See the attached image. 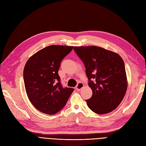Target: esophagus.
Here are the masks:
<instances>
[{"mask_svg":"<svg viewBox=\"0 0 146 146\" xmlns=\"http://www.w3.org/2000/svg\"><path fill=\"white\" fill-rule=\"evenodd\" d=\"M83 87H84V84L82 82H78L77 86H76V89L78 91H79L81 90Z\"/></svg>","mask_w":146,"mask_h":146,"instance_id":"esophagus-1","label":"esophagus"}]
</instances>
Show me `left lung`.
Wrapping results in <instances>:
<instances>
[{"label": "left lung", "instance_id": "left-lung-1", "mask_svg": "<svg viewBox=\"0 0 146 146\" xmlns=\"http://www.w3.org/2000/svg\"><path fill=\"white\" fill-rule=\"evenodd\" d=\"M86 67L92 96L86 100L91 110L106 114L119 105L127 84L124 61L117 53L99 46H74Z\"/></svg>", "mask_w": 146, "mask_h": 146}]
</instances>
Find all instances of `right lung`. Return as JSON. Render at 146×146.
I'll return each mask as SVG.
<instances>
[{
	"instance_id": "right-lung-1",
	"label": "right lung",
	"mask_w": 146,
	"mask_h": 146,
	"mask_svg": "<svg viewBox=\"0 0 146 146\" xmlns=\"http://www.w3.org/2000/svg\"><path fill=\"white\" fill-rule=\"evenodd\" d=\"M73 46L50 45L39 50L27 62L23 80L31 104L48 115L59 112L66 104L73 88L63 87L58 74L62 60Z\"/></svg>"
}]
</instances>
